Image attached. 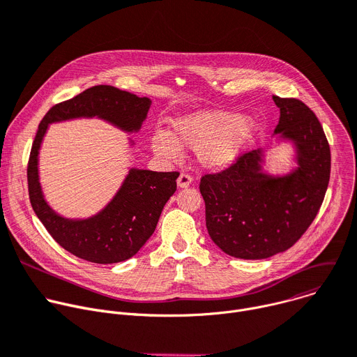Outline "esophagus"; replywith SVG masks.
Masks as SVG:
<instances>
[{
	"instance_id": "esophagus-1",
	"label": "esophagus",
	"mask_w": 357,
	"mask_h": 357,
	"mask_svg": "<svg viewBox=\"0 0 357 357\" xmlns=\"http://www.w3.org/2000/svg\"><path fill=\"white\" fill-rule=\"evenodd\" d=\"M190 183H192V176H189L188 174H181L178 176V181H176L178 188H188Z\"/></svg>"
}]
</instances>
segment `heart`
Masks as SVG:
<instances>
[{"label": "heart", "instance_id": "1", "mask_svg": "<svg viewBox=\"0 0 357 357\" xmlns=\"http://www.w3.org/2000/svg\"><path fill=\"white\" fill-rule=\"evenodd\" d=\"M261 123L252 115L229 111H198L172 121L171 134L155 131L151 135L152 151L174 160L181 148L195 151L199 165L206 169L228 167L257 139Z\"/></svg>", "mask_w": 357, "mask_h": 357}]
</instances>
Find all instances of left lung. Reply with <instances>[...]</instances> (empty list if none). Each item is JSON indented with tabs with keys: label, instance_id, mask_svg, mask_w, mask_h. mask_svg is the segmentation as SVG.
<instances>
[{
	"label": "left lung",
	"instance_id": "8db88e82",
	"mask_svg": "<svg viewBox=\"0 0 357 357\" xmlns=\"http://www.w3.org/2000/svg\"><path fill=\"white\" fill-rule=\"evenodd\" d=\"M273 135L291 144L296 165L284 174L264 169L268 148L242 155L223 172L205 175L206 229L215 245L238 259H266L294 246L316 218L331 178V148L323 128L302 101L279 98Z\"/></svg>",
	"mask_w": 357,
	"mask_h": 357
}]
</instances>
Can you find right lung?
<instances>
[{"label": "right lung", "mask_w": 357, "mask_h": 357, "mask_svg": "<svg viewBox=\"0 0 357 357\" xmlns=\"http://www.w3.org/2000/svg\"><path fill=\"white\" fill-rule=\"evenodd\" d=\"M149 98L111 85L85 89L52 107L43 118L28 162L29 201L50 235L70 253L93 264H118L132 257L152 236L165 204L176 190L178 172L129 168L111 201L95 215L67 218L45 199L40 181V151L51 123L101 119L126 134H137L148 116ZM129 148L135 142L128 138Z\"/></svg>", "instance_id": "right-lung-1"}]
</instances>
